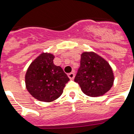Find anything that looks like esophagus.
Returning <instances> with one entry per match:
<instances>
[{"label":"esophagus","instance_id":"34e87169","mask_svg":"<svg viewBox=\"0 0 134 134\" xmlns=\"http://www.w3.org/2000/svg\"><path fill=\"white\" fill-rule=\"evenodd\" d=\"M68 76H69V78L70 79L73 80L74 79L75 74H74V72H71V73H69V74H68Z\"/></svg>","mask_w":134,"mask_h":134}]
</instances>
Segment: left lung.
Wrapping results in <instances>:
<instances>
[{"instance_id":"obj_1","label":"left lung","mask_w":134,"mask_h":134,"mask_svg":"<svg viewBox=\"0 0 134 134\" xmlns=\"http://www.w3.org/2000/svg\"><path fill=\"white\" fill-rule=\"evenodd\" d=\"M114 74L107 61L93 51L81 55V66L74 79L85 94L100 97L109 91L114 83Z\"/></svg>"}]
</instances>
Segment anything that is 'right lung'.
I'll use <instances>...</instances> for the list:
<instances>
[{"label": "right lung", "instance_id": "1", "mask_svg": "<svg viewBox=\"0 0 134 134\" xmlns=\"http://www.w3.org/2000/svg\"><path fill=\"white\" fill-rule=\"evenodd\" d=\"M54 58L51 53H42L30 63L25 75L27 90L41 102H51L60 97L69 81L63 69L54 65Z\"/></svg>", "mask_w": 134, "mask_h": 134}]
</instances>
